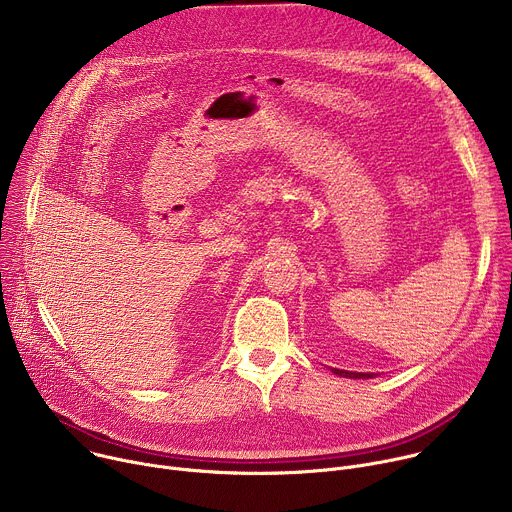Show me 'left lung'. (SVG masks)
<instances>
[{"instance_id":"obj_1","label":"left lung","mask_w":512,"mask_h":512,"mask_svg":"<svg viewBox=\"0 0 512 512\" xmlns=\"http://www.w3.org/2000/svg\"><path fill=\"white\" fill-rule=\"evenodd\" d=\"M334 375L338 377H346V379H371L373 373H350V371H340V369H332Z\"/></svg>"}]
</instances>
